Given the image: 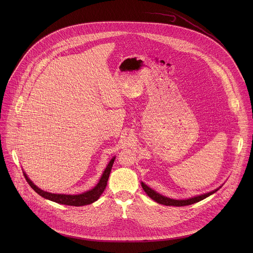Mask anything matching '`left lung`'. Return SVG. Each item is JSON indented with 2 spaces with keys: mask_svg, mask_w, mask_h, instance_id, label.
<instances>
[{
  "mask_svg": "<svg viewBox=\"0 0 253 253\" xmlns=\"http://www.w3.org/2000/svg\"><path fill=\"white\" fill-rule=\"evenodd\" d=\"M141 186H142L145 193L152 200L157 202L158 204H161V205H164V206H173V207H184V206H190V205L196 204V203H198L200 201H203L204 199L210 197L211 195L214 194L216 191H218L221 188V186H220L219 188H217V189L210 192V193H206V194H203V195H200V196H197V197H194V198H190V199H187V200H173V199H169V198H167L165 196H162L161 194L157 193L156 191H154L150 187H148L143 182H141Z\"/></svg>",
  "mask_w": 253,
  "mask_h": 253,
  "instance_id": "8db88e82",
  "label": "left lung"
}]
</instances>
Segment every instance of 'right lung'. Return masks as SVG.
Segmentation results:
<instances>
[{
	"instance_id": "1",
	"label": "right lung",
	"mask_w": 253,
	"mask_h": 253,
	"mask_svg": "<svg viewBox=\"0 0 253 253\" xmlns=\"http://www.w3.org/2000/svg\"><path fill=\"white\" fill-rule=\"evenodd\" d=\"M115 161V157L112 158V160L109 162L107 168L105 169L103 174L101 175V178L99 179V182L96 184L95 187H93L91 190L86 191L83 194L80 195H64V194H52L49 192H45L42 191V189L38 188L36 185L30 180L27 176L26 173H24L25 179L28 182V184L31 186V188L36 192L37 194H39L41 197L55 202L57 204H61V205H66V206H73V207H82V206H85V205H89L94 203L95 201H97L99 199V197L101 196V194L104 192L107 182H108L109 175L113 167Z\"/></svg>"
}]
</instances>
